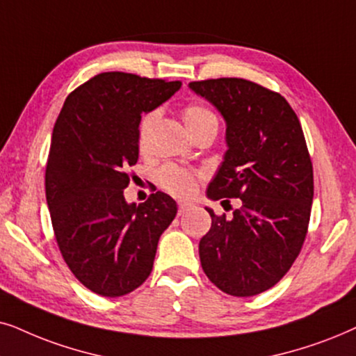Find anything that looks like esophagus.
I'll return each mask as SVG.
<instances>
[{
  "mask_svg": "<svg viewBox=\"0 0 356 356\" xmlns=\"http://www.w3.org/2000/svg\"><path fill=\"white\" fill-rule=\"evenodd\" d=\"M192 207H193L192 203H188V202H179V215H184V213H187Z\"/></svg>",
  "mask_w": 356,
  "mask_h": 356,
  "instance_id": "1",
  "label": "esophagus"
}]
</instances>
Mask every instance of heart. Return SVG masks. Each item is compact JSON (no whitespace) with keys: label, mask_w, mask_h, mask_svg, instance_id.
Masks as SVG:
<instances>
[{"label":"heart","mask_w":356,"mask_h":356,"mask_svg":"<svg viewBox=\"0 0 356 356\" xmlns=\"http://www.w3.org/2000/svg\"><path fill=\"white\" fill-rule=\"evenodd\" d=\"M184 122H186V127L188 134L195 135L197 131L203 129H208V127H218V118L215 113H213L211 108H208L203 104H188V106L184 108L182 112ZM156 118H158V113L149 112L141 118L140 123V138L141 141L146 140V136L154 127ZM159 181L161 186H163L165 191L179 197H188L192 195L193 192L197 191V177L192 172H187V170L172 168V165H168L159 172Z\"/></svg>","instance_id":"heart-1"}]
</instances>
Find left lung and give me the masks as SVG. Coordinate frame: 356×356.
I'll return each mask as SVG.
<instances>
[{
  "label": "left lung",
  "mask_w": 356,
  "mask_h": 356,
  "mask_svg": "<svg viewBox=\"0 0 356 356\" xmlns=\"http://www.w3.org/2000/svg\"><path fill=\"white\" fill-rule=\"evenodd\" d=\"M188 88L226 122L227 149L207 197L239 198L233 216L211 208L198 244L203 272L231 296H254L285 277L305 243L314 179L301 123L285 97L241 78Z\"/></svg>",
  "instance_id": "8db88e82"
}]
</instances>
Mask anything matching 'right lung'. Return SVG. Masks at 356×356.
<instances>
[{
	"label": "right lung",
	"instance_id": "1",
	"mask_svg": "<svg viewBox=\"0 0 356 356\" xmlns=\"http://www.w3.org/2000/svg\"><path fill=\"white\" fill-rule=\"evenodd\" d=\"M181 81L101 73L66 97L51 135L47 205L66 265L88 290L129 295L149 277L158 241L177 213L168 193L129 203L127 169L138 161L141 113L174 96Z\"/></svg>",
	"mask_w": 356,
	"mask_h": 356
}]
</instances>
